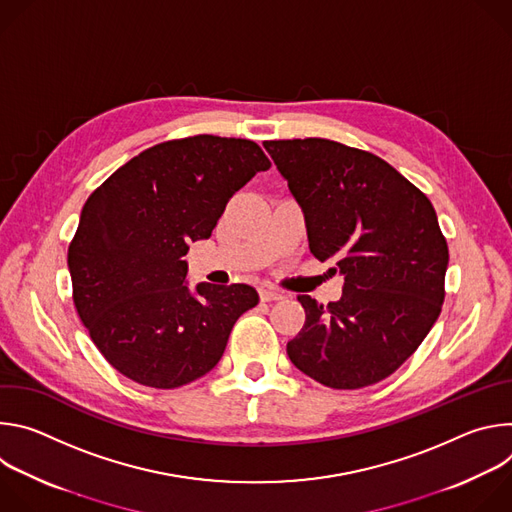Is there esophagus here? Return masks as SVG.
<instances>
[{
    "label": "esophagus",
    "mask_w": 512,
    "mask_h": 512,
    "mask_svg": "<svg viewBox=\"0 0 512 512\" xmlns=\"http://www.w3.org/2000/svg\"><path fill=\"white\" fill-rule=\"evenodd\" d=\"M259 298H261V302H277V300H283V294L277 289L263 287V289H259Z\"/></svg>",
    "instance_id": "esophagus-1"
}]
</instances>
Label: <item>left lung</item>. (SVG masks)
<instances>
[{
	"mask_svg": "<svg viewBox=\"0 0 512 512\" xmlns=\"http://www.w3.org/2000/svg\"><path fill=\"white\" fill-rule=\"evenodd\" d=\"M300 202L310 251L344 273L342 298L298 296L306 322L287 356L330 389L393 375L446 298L448 243L429 198L379 156L306 137L263 141Z\"/></svg>",
	"mask_w": 512,
	"mask_h": 512,
	"instance_id": "8db88e82",
	"label": "left lung"
}]
</instances>
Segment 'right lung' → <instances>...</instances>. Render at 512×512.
I'll return each mask as SVG.
<instances>
[{
	"instance_id": "add662e5",
	"label": "right lung",
	"mask_w": 512,
	"mask_h": 512,
	"mask_svg": "<svg viewBox=\"0 0 512 512\" xmlns=\"http://www.w3.org/2000/svg\"><path fill=\"white\" fill-rule=\"evenodd\" d=\"M269 168L251 139L194 135L141 152L89 196L68 245L72 300L123 377L176 389L221 360L259 296L245 283H198L190 294L182 257L210 237L231 196Z\"/></svg>"
}]
</instances>
